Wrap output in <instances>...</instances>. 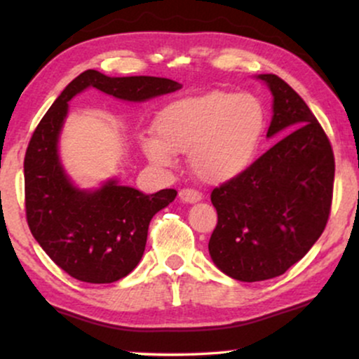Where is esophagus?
<instances>
[{
	"mask_svg": "<svg viewBox=\"0 0 359 359\" xmlns=\"http://www.w3.org/2000/svg\"><path fill=\"white\" fill-rule=\"evenodd\" d=\"M179 197L182 203H199L201 199H203V194L199 191H196V189H182V191L179 192Z\"/></svg>",
	"mask_w": 359,
	"mask_h": 359,
	"instance_id": "esophagus-1",
	"label": "esophagus"
}]
</instances>
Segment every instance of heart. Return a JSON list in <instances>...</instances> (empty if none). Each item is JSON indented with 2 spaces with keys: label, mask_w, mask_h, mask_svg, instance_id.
<instances>
[{
  "label": "heart",
  "mask_w": 359,
  "mask_h": 359,
  "mask_svg": "<svg viewBox=\"0 0 359 359\" xmlns=\"http://www.w3.org/2000/svg\"><path fill=\"white\" fill-rule=\"evenodd\" d=\"M266 130V109L253 94L214 89L160 111L156 133L143 138L150 162L172 167L189 154L192 172L208 184L236 179L257 158Z\"/></svg>",
  "instance_id": "obj_1"
}]
</instances>
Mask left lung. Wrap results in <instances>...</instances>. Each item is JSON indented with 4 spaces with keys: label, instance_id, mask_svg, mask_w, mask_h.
I'll return each mask as SVG.
<instances>
[{
    "label": "left lung",
    "instance_id": "left-lung-1",
    "mask_svg": "<svg viewBox=\"0 0 359 359\" xmlns=\"http://www.w3.org/2000/svg\"><path fill=\"white\" fill-rule=\"evenodd\" d=\"M258 79L273 96L266 137L280 140L211 194L217 224L209 255L240 282L278 277L306 257L327 224L334 185L331 142L309 106L275 74Z\"/></svg>",
    "mask_w": 359,
    "mask_h": 359
}]
</instances>
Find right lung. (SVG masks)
I'll use <instances>...</instances> for the list:
<instances>
[{
    "mask_svg": "<svg viewBox=\"0 0 359 359\" xmlns=\"http://www.w3.org/2000/svg\"><path fill=\"white\" fill-rule=\"evenodd\" d=\"M88 88L118 100L142 102L182 88L165 77H108L82 72L53 101L25 154V209L28 228L57 266L88 283L126 277L143 257L148 224L175 199V189L143 194L111 179L96 191L71 182L59 158V137L69 101Z\"/></svg>",
    "mask_w": 359,
    "mask_h": 359,
    "instance_id": "obj_1",
    "label": "right lung"
}]
</instances>
